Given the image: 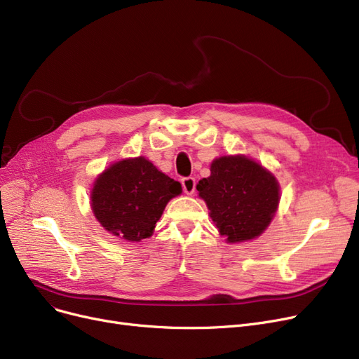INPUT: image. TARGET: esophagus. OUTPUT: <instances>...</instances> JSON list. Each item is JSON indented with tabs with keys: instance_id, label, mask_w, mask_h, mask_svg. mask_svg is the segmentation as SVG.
Masks as SVG:
<instances>
[{
	"instance_id": "esophagus-1",
	"label": "esophagus",
	"mask_w": 359,
	"mask_h": 359,
	"mask_svg": "<svg viewBox=\"0 0 359 359\" xmlns=\"http://www.w3.org/2000/svg\"><path fill=\"white\" fill-rule=\"evenodd\" d=\"M182 186H183L184 194L192 195L195 192V188H196V180L194 177H183L182 179Z\"/></svg>"
}]
</instances>
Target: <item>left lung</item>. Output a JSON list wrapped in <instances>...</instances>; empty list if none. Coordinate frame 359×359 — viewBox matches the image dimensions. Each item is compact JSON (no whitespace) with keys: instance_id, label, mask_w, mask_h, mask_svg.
Segmentation results:
<instances>
[{"instance_id":"left-lung-1","label":"left lung","mask_w":359,"mask_h":359,"mask_svg":"<svg viewBox=\"0 0 359 359\" xmlns=\"http://www.w3.org/2000/svg\"><path fill=\"white\" fill-rule=\"evenodd\" d=\"M210 215L227 242H245L267 229L278 205L274 176L243 155L212 161L211 176L196 184Z\"/></svg>"}]
</instances>
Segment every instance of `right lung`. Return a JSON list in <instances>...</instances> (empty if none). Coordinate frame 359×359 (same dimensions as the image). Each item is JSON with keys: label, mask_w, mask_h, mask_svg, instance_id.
Masks as SVG:
<instances>
[{"label": "right lung", "mask_w": 359, "mask_h": 359, "mask_svg": "<svg viewBox=\"0 0 359 359\" xmlns=\"http://www.w3.org/2000/svg\"><path fill=\"white\" fill-rule=\"evenodd\" d=\"M182 184L144 157L108 167L92 189V211L105 230L130 242L149 238Z\"/></svg>", "instance_id": "right-lung-1"}]
</instances>
